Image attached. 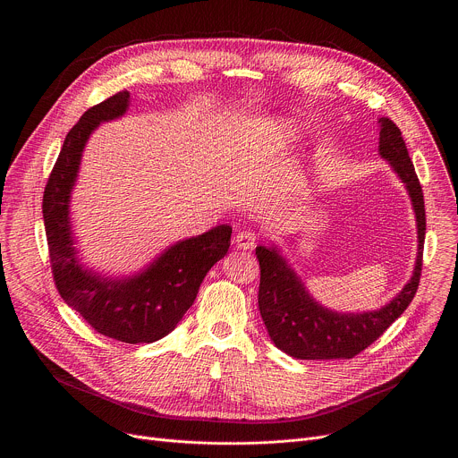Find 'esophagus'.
<instances>
[{
	"label": "esophagus",
	"mask_w": 458,
	"mask_h": 458,
	"mask_svg": "<svg viewBox=\"0 0 458 458\" xmlns=\"http://www.w3.org/2000/svg\"><path fill=\"white\" fill-rule=\"evenodd\" d=\"M235 246L237 248H241V250H251L253 246H255V242H257V235H255V232H251V230H242V232H239L237 235H235Z\"/></svg>",
	"instance_id": "esophagus-1"
}]
</instances>
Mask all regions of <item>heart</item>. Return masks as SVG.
<instances>
[{
    "label": "heart",
    "instance_id": "heart-1",
    "mask_svg": "<svg viewBox=\"0 0 458 458\" xmlns=\"http://www.w3.org/2000/svg\"><path fill=\"white\" fill-rule=\"evenodd\" d=\"M279 130H281V132H284V134H288V132H290L286 124H281V126H279Z\"/></svg>",
    "mask_w": 458,
    "mask_h": 458
}]
</instances>
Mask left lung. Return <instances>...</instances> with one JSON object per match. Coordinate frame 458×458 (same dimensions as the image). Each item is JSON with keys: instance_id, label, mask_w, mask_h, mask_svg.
<instances>
[{"instance_id": "1", "label": "left lung", "mask_w": 458, "mask_h": 458, "mask_svg": "<svg viewBox=\"0 0 458 458\" xmlns=\"http://www.w3.org/2000/svg\"><path fill=\"white\" fill-rule=\"evenodd\" d=\"M378 123V154L406 184L417 217L419 251L413 276L401 293L380 310L341 313L324 308L308 293L277 246H257L255 255L260 268L259 311L274 344L293 359L324 360L359 355L404 313L417 293L426 235L424 193L401 128L387 117H380Z\"/></svg>"}]
</instances>
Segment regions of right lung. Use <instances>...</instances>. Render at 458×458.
Here are the masks:
<instances>
[{"label": "right lung", "mask_w": 458, "mask_h": 458, "mask_svg": "<svg viewBox=\"0 0 458 458\" xmlns=\"http://www.w3.org/2000/svg\"><path fill=\"white\" fill-rule=\"evenodd\" d=\"M130 94L121 90L89 108L64 138L43 193V221L55 288L92 328L110 339L141 344L168 335L198 297L208 270L230 248L232 226L221 225L166 248L143 272L105 277L83 268L71 226V193L81 154L94 130L121 117Z\"/></svg>", "instance_id": "right-lung-1"}]
</instances>
